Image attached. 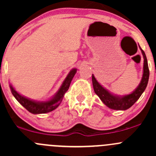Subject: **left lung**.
Wrapping results in <instances>:
<instances>
[{"instance_id":"obj_1","label":"left lung","mask_w":156,"mask_h":156,"mask_svg":"<svg viewBox=\"0 0 156 156\" xmlns=\"http://www.w3.org/2000/svg\"><path fill=\"white\" fill-rule=\"evenodd\" d=\"M142 55L144 56V71L141 81L137 87L136 89L129 94L124 96H118L110 93L108 90L103 88L100 83L97 81L94 76L92 74V83H93L94 90L95 94L100 98L104 104L108 108L114 110H126L129 108L141 96L143 92L145 91L148 83L149 76H150V71H149L148 63H147V56L144 51L140 48Z\"/></svg>"}]
</instances>
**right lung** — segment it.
Instances as JSON below:
<instances>
[{
  "label": "right lung",
  "mask_w": 156,
  "mask_h": 156,
  "mask_svg": "<svg viewBox=\"0 0 156 156\" xmlns=\"http://www.w3.org/2000/svg\"><path fill=\"white\" fill-rule=\"evenodd\" d=\"M76 68H73L69 72L58 91L56 92L53 98H52L51 100H48V101H35V100H30V99L25 98V97L18 94L11 85H9V87H10L12 94L15 97V98L18 100V103L22 105L30 113L35 114V115L48 113V112H52L53 110L56 109L61 103L62 100L64 98L65 94L69 88L72 79L76 74Z\"/></svg>",
  "instance_id": "1"
}]
</instances>
